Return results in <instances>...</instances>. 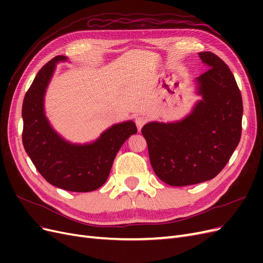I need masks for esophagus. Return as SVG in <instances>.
Instances as JSON below:
<instances>
[{
  "mask_svg": "<svg viewBox=\"0 0 263 263\" xmlns=\"http://www.w3.org/2000/svg\"><path fill=\"white\" fill-rule=\"evenodd\" d=\"M135 123H136V125H137L138 130H140L141 127L144 126L146 123V118L144 116H137L136 119H135Z\"/></svg>",
  "mask_w": 263,
  "mask_h": 263,
  "instance_id": "34e87169",
  "label": "esophagus"
}]
</instances>
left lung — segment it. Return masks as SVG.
<instances>
[{
    "instance_id": "obj_1",
    "label": "left lung",
    "mask_w": 263,
    "mask_h": 263,
    "mask_svg": "<svg viewBox=\"0 0 263 263\" xmlns=\"http://www.w3.org/2000/svg\"><path fill=\"white\" fill-rule=\"evenodd\" d=\"M209 68L194 80L195 102L176 122H149L141 129L156 176L172 186L212 180L224 169L241 136L242 99L226 63L198 53Z\"/></svg>"
}]
</instances>
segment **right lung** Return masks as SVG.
<instances>
[{
  "label": "right lung",
  "instance_id": "1",
  "mask_svg": "<svg viewBox=\"0 0 263 263\" xmlns=\"http://www.w3.org/2000/svg\"><path fill=\"white\" fill-rule=\"evenodd\" d=\"M66 61V55H57L46 63L24 98L23 145L50 184L71 192H91L106 182L118 150L137 127L133 121L117 123L85 144H74L55 132L46 116L45 95L57 63Z\"/></svg>",
  "mask_w": 263,
  "mask_h": 263
}]
</instances>
